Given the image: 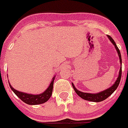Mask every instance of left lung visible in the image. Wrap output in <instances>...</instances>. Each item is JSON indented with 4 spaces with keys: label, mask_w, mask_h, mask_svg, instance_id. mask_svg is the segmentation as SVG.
<instances>
[{
    "label": "left lung",
    "mask_w": 128,
    "mask_h": 128,
    "mask_svg": "<svg viewBox=\"0 0 128 128\" xmlns=\"http://www.w3.org/2000/svg\"><path fill=\"white\" fill-rule=\"evenodd\" d=\"M108 39H110L112 43L114 45L115 48H116V50H117V52H118V56L120 58V62L122 65V58H121V54H120V50L118 48L116 44L115 43L114 40H113V39L110 36V35H107ZM121 76H122V67L120 68V72H119V75H118V77L116 81L115 82V83L112 86H111L110 88H109L108 89H106L104 91H101L100 93H84V92H82V91H80L79 90L75 88V86H74L73 83H72V87H73L74 91H76V93L78 94L79 96H80L81 98H82L84 100H89V101L92 102H100L102 101V100H105L106 98H107L109 96H110L111 94L114 93V91L117 89L118 85L120 84V80H121Z\"/></svg>",
    "instance_id": "1"
}]
</instances>
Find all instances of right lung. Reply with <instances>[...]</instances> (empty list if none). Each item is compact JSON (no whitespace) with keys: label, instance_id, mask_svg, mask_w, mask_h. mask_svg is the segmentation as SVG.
Segmentation results:
<instances>
[{"label":"right lung","instance_id":"obj_1","mask_svg":"<svg viewBox=\"0 0 128 128\" xmlns=\"http://www.w3.org/2000/svg\"><path fill=\"white\" fill-rule=\"evenodd\" d=\"M54 78L55 76L53 77L51 83L50 84V86H48V88L46 89V90H45L43 93H40L39 94H32L20 92V91H17L15 89H14L12 86H10V83H9V85H10L11 89L14 91V93H15L23 102H24L25 103L28 104H30V105H35V104L44 103L50 98L52 93V89H53V84Z\"/></svg>","mask_w":128,"mask_h":128}]
</instances>
